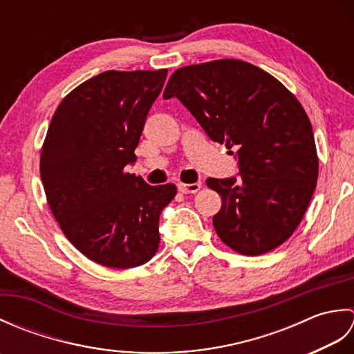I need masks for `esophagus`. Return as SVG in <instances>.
Instances as JSON below:
<instances>
[{"label": "esophagus", "mask_w": 354, "mask_h": 354, "mask_svg": "<svg viewBox=\"0 0 354 354\" xmlns=\"http://www.w3.org/2000/svg\"><path fill=\"white\" fill-rule=\"evenodd\" d=\"M179 192L183 193H198L202 189V183H193V184H179Z\"/></svg>", "instance_id": "34e87169"}]
</instances>
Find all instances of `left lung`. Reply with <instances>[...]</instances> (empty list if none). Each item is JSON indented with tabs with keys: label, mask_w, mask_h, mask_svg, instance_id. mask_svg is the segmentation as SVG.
Masks as SVG:
<instances>
[{
	"label": "left lung",
	"mask_w": 354,
	"mask_h": 354,
	"mask_svg": "<svg viewBox=\"0 0 354 354\" xmlns=\"http://www.w3.org/2000/svg\"><path fill=\"white\" fill-rule=\"evenodd\" d=\"M162 97H176L209 138L236 150L239 176L207 179L222 198L213 217L222 242L245 255L286 242L318 179L312 124L299 102L270 74L236 59L176 70Z\"/></svg>",
	"instance_id": "1"
}]
</instances>
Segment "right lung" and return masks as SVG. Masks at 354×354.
Returning <instances> with one entry per match:
<instances>
[{
	"mask_svg": "<svg viewBox=\"0 0 354 354\" xmlns=\"http://www.w3.org/2000/svg\"><path fill=\"white\" fill-rule=\"evenodd\" d=\"M167 70L104 71L59 104L41 152L48 205L66 239L99 265L141 266L160 245V214L176 187L124 173Z\"/></svg>",
	"mask_w": 354,
	"mask_h": 354,
	"instance_id": "add662e5",
	"label": "right lung"
}]
</instances>
